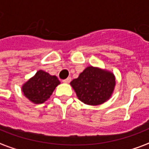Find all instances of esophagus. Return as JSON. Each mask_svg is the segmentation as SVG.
<instances>
[{
	"label": "esophagus",
	"instance_id": "obj_1",
	"mask_svg": "<svg viewBox=\"0 0 149 149\" xmlns=\"http://www.w3.org/2000/svg\"><path fill=\"white\" fill-rule=\"evenodd\" d=\"M70 81H71V77L66 78L65 80H63L64 83H66V84H69V82H70Z\"/></svg>",
	"mask_w": 149,
	"mask_h": 149
}]
</instances>
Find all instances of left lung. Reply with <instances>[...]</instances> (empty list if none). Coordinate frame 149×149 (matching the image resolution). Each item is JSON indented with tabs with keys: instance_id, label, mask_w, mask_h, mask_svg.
<instances>
[{
	"instance_id": "left-lung-1",
	"label": "left lung",
	"mask_w": 149,
	"mask_h": 149,
	"mask_svg": "<svg viewBox=\"0 0 149 149\" xmlns=\"http://www.w3.org/2000/svg\"><path fill=\"white\" fill-rule=\"evenodd\" d=\"M116 80L113 72L88 66L70 82L79 100L87 105L97 106L107 102L113 94Z\"/></svg>"
}]
</instances>
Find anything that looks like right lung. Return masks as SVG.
<instances>
[{
	"mask_svg": "<svg viewBox=\"0 0 149 149\" xmlns=\"http://www.w3.org/2000/svg\"><path fill=\"white\" fill-rule=\"evenodd\" d=\"M60 84L56 76H52L43 70H38L34 77L23 84L22 91L31 102L41 104L49 99Z\"/></svg>",
	"mask_w": 149,
	"mask_h": 149,
	"instance_id": "1",
	"label": "right lung"
}]
</instances>
